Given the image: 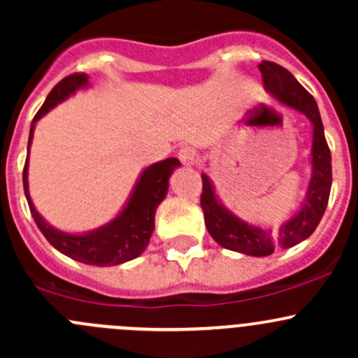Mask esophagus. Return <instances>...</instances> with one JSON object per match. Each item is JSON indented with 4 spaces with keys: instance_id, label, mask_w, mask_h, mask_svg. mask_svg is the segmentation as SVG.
I'll use <instances>...</instances> for the list:
<instances>
[{
    "instance_id": "obj_1",
    "label": "esophagus",
    "mask_w": 358,
    "mask_h": 358,
    "mask_svg": "<svg viewBox=\"0 0 358 358\" xmlns=\"http://www.w3.org/2000/svg\"><path fill=\"white\" fill-rule=\"evenodd\" d=\"M178 159L182 161L183 166H187V168H194V166L197 164L196 150L190 149V147H183V149H180Z\"/></svg>"
}]
</instances>
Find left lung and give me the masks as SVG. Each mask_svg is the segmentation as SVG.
Wrapping results in <instances>:
<instances>
[{
	"label": "left lung",
	"instance_id": "left-lung-1",
	"mask_svg": "<svg viewBox=\"0 0 358 358\" xmlns=\"http://www.w3.org/2000/svg\"><path fill=\"white\" fill-rule=\"evenodd\" d=\"M263 86L279 102L301 112L312 122V178L305 201L292 218L277 230L251 225L227 209L218 199L211 180L202 173L201 208L204 211L206 229L222 248L248 256H268L275 249H287L308 239L322 220L333 183L331 150L324 135V124L313 96L296 81L287 69L275 62L259 64Z\"/></svg>",
	"mask_w": 358,
	"mask_h": 358
}]
</instances>
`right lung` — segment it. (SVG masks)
Instances as JSON below:
<instances>
[{"instance_id": "add662e5", "label": "right lung", "mask_w": 358, "mask_h": 358, "mask_svg": "<svg viewBox=\"0 0 358 358\" xmlns=\"http://www.w3.org/2000/svg\"><path fill=\"white\" fill-rule=\"evenodd\" d=\"M86 86H88V74H71L64 78L50 92L41 109L32 119L27 143V161H25L22 175L24 192L36 225L57 251L76 259V262L86 263V265L114 266L129 262V259H135L149 246L150 236L154 232L156 209L168 194L169 176H171L173 169L178 168L180 161L175 157H168L164 161L154 162L149 168L143 169L122 211L114 220L99 227V229L90 230V232L85 234H69L50 225L36 211L31 196H29V149H31L32 136H34V126L53 107L59 106L60 102L74 95L78 90L86 88Z\"/></svg>"}]
</instances>
